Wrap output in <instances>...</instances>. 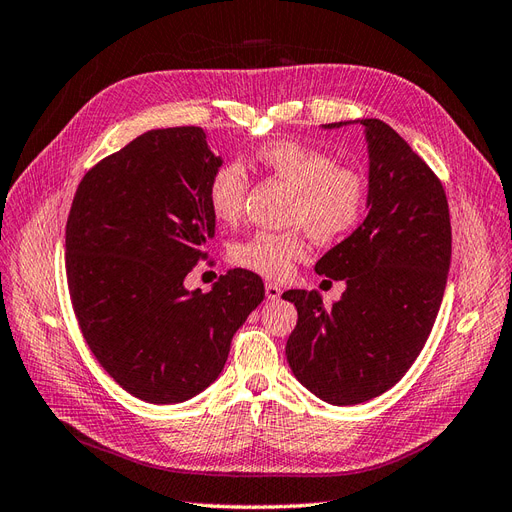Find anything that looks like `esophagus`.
<instances>
[{"label": "esophagus", "instance_id": "1", "mask_svg": "<svg viewBox=\"0 0 512 512\" xmlns=\"http://www.w3.org/2000/svg\"><path fill=\"white\" fill-rule=\"evenodd\" d=\"M266 296H268V300L281 298V287L276 283H266Z\"/></svg>", "mask_w": 512, "mask_h": 512}]
</instances>
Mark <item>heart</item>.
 Masks as SVG:
<instances>
[{
	"label": "heart",
	"instance_id": "1",
	"mask_svg": "<svg viewBox=\"0 0 512 512\" xmlns=\"http://www.w3.org/2000/svg\"><path fill=\"white\" fill-rule=\"evenodd\" d=\"M255 163L294 188L285 231H257L231 246L238 268L266 279H285L294 261L306 255L304 229L321 244L341 242L360 227L369 208V182L364 173L337 165L332 154L298 141L279 139L255 152ZM248 173L240 160L218 165L206 186L208 206L216 221L236 223L244 210Z\"/></svg>",
	"mask_w": 512,
	"mask_h": 512
}]
</instances>
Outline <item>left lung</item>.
Returning <instances> with one entry per match:
<instances>
[{
  "label": "left lung",
  "instance_id": "1",
  "mask_svg": "<svg viewBox=\"0 0 512 512\" xmlns=\"http://www.w3.org/2000/svg\"><path fill=\"white\" fill-rule=\"evenodd\" d=\"M360 124L371 158L369 214L315 264L317 274L345 281V294L332 306L315 291L283 294L298 309L289 367L332 405L379 397L412 367L440 311L452 253L440 178L386 122Z\"/></svg>",
  "mask_w": 512,
  "mask_h": 512
}]
</instances>
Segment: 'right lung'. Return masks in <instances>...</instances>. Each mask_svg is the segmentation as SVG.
<instances>
[{
  "label": "right lung",
  "instance_id": "right-lung-1",
  "mask_svg": "<svg viewBox=\"0 0 512 512\" xmlns=\"http://www.w3.org/2000/svg\"><path fill=\"white\" fill-rule=\"evenodd\" d=\"M199 126L148 130L87 171L66 221V279L87 347L126 392L182 403L221 375L233 334L264 300L236 268L208 294L184 289L208 253L206 199L221 165Z\"/></svg>",
  "mask_w": 512,
  "mask_h": 512
}]
</instances>
